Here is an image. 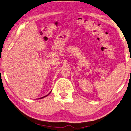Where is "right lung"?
Segmentation results:
<instances>
[{
  "label": "right lung",
  "mask_w": 131,
  "mask_h": 131,
  "mask_svg": "<svg viewBox=\"0 0 131 131\" xmlns=\"http://www.w3.org/2000/svg\"><path fill=\"white\" fill-rule=\"evenodd\" d=\"M50 93H51V92H50V93H49L48 94V95H45V96H44V97H47V96H48V95H49V94H50ZM42 98H43V97H42Z\"/></svg>",
  "instance_id": "add662e5"
}]
</instances>
